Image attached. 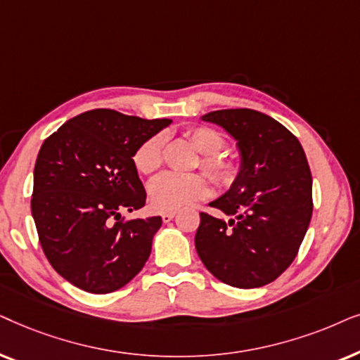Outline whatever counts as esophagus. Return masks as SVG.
Segmentation results:
<instances>
[{"mask_svg":"<svg viewBox=\"0 0 360 360\" xmlns=\"http://www.w3.org/2000/svg\"><path fill=\"white\" fill-rule=\"evenodd\" d=\"M174 215H176V212H165V214L161 215L162 222H169V220L174 219Z\"/></svg>","mask_w":360,"mask_h":360,"instance_id":"obj_1","label":"esophagus"}]
</instances>
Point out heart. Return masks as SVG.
I'll return each instance as SVG.
<instances>
[{"label": "heart", "mask_w": 360, "mask_h": 360, "mask_svg": "<svg viewBox=\"0 0 360 360\" xmlns=\"http://www.w3.org/2000/svg\"><path fill=\"white\" fill-rule=\"evenodd\" d=\"M191 145L200 155V166L220 186H229L233 183L237 176V166L227 156L220 155L224 146V138L217 131L207 127L191 128L186 133ZM162 148H165V136L161 133L153 135L136 148L133 155L135 167L141 174H153L162 165ZM210 193L207 179L202 174H166L158 176L148 186V198L155 210L160 212H172L186 205L207 198Z\"/></svg>", "instance_id": "b5f03b06"}]
</instances>
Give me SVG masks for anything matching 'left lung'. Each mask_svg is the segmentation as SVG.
<instances>
[{"label":"left lung","mask_w":360,"mask_h":360,"mask_svg":"<svg viewBox=\"0 0 360 360\" xmlns=\"http://www.w3.org/2000/svg\"><path fill=\"white\" fill-rule=\"evenodd\" d=\"M240 151V171L210 207L229 220L200 212L195 250L225 285L260 288L293 263L313 214V177L303 146L275 118L250 108L205 113Z\"/></svg>","instance_id":"1"}]
</instances>
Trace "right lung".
I'll list each match as a JSON object with an SVG mask.
<instances>
[{"instance_id":"add662e5","label":"right lung","mask_w":360,"mask_h":360,"mask_svg":"<svg viewBox=\"0 0 360 360\" xmlns=\"http://www.w3.org/2000/svg\"><path fill=\"white\" fill-rule=\"evenodd\" d=\"M171 123L97 108L65 122L42 143L31 212L52 268L89 293H112L145 266L162 219L123 220L146 200L136 148Z\"/></svg>"}]
</instances>
